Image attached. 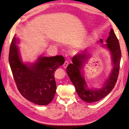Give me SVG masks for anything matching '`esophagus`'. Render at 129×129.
I'll use <instances>...</instances> for the list:
<instances>
[{
  "label": "esophagus",
  "instance_id": "obj_1",
  "mask_svg": "<svg viewBox=\"0 0 129 129\" xmlns=\"http://www.w3.org/2000/svg\"><path fill=\"white\" fill-rule=\"evenodd\" d=\"M68 64H69V63H68V61H65L64 63V64H63V67H64V68H67V67L68 66Z\"/></svg>",
  "mask_w": 129,
  "mask_h": 129
}]
</instances>
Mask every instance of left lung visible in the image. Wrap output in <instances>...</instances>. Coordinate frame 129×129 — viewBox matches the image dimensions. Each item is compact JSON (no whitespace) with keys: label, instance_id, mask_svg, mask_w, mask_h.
<instances>
[{"label":"left lung","instance_id":"left-lung-1","mask_svg":"<svg viewBox=\"0 0 129 129\" xmlns=\"http://www.w3.org/2000/svg\"><path fill=\"white\" fill-rule=\"evenodd\" d=\"M109 34L107 44L102 45V46L107 48L111 54L113 68L102 88L89 89L83 76V64L90 57L88 49H85L82 53L74 56L72 58L73 63L67 66V73L69 79L75 86L78 95L85 102L92 103L103 99L114 89L117 80L121 58L119 43L112 28H111ZM99 42L103 43L102 39H100Z\"/></svg>","mask_w":129,"mask_h":129}]
</instances>
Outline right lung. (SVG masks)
Returning <instances> with one entry per match:
<instances>
[{"label":"right lung","instance_id":"add662e5","mask_svg":"<svg viewBox=\"0 0 129 129\" xmlns=\"http://www.w3.org/2000/svg\"><path fill=\"white\" fill-rule=\"evenodd\" d=\"M18 39L12 40L9 60L19 91L30 102L40 105L48 104L54 99L56 89L54 73L64 62L61 55L40 56L33 63H24L17 44Z\"/></svg>","mask_w":129,"mask_h":129}]
</instances>
